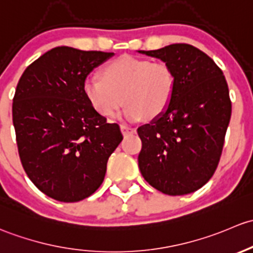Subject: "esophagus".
Wrapping results in <instances>:
<instances>
[{
    "mask_svg": "<svg viewBox=\"0 0 253 253\" xmlns=\"http://www.w3.org/2000/svg\"><path fill=\"white\" fill-rule=\"evenodd\" d=\"M121 130H122V132H123L124 136H126V135H130V134H134V132L136 131V129H135V127L127 126H126V124H122Z\"/></svg>",
    "mask_w": 253,
    "mask_h": 253,
    "instance_id": "1",
    "label": "esophagus"
}]
</instances>
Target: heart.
<instances>
[{
	"label": "heart",
	"instance_id": "obj_1",
	"mask_svg": "<svg viewBox=\"0 0 253 253\" xmlns=\"http://www.w3.org/2000/svg\"><path fill=\"white\" fill-rule=\"evenodd\" d=\"M174 90L175 77L169 64L132 56L109 62L101 70V78H86L83 84L85 97L100 116L114 117L124 101V117L129 121L161 116Z\"/></svg>",
	"mask_w": 253,
	"mask_h": 253
}]
</instances>
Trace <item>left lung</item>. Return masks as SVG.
Masks as SVG:
<instances>
[{
  "instance_id": "obj_1",
  "label": "left lung",
  "mask_w": 253,
  "mask_h": 253,
  "mask_svg": "<svg viewBox=\"0 0 253 253\" xmlns=\"http://www.w3.org/2000/svg\"><path fill=\"white\" fill-rule=\"evenodd\" d=\"M139 52L169 64L175 77L168 108L137 129L140 171L163 194H191L219 163L231 116L228 84L214 61L187 43Z\"/></svg>"
}]
</instances>
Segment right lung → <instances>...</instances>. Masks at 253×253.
Wrapping results in <instances>:
<instances>
[{"label":"right lung","mask_w":253,"mask_h":253,"mask_svg":"<svg viewBox=\"0 0 253 253\" xmlns=\"http://www.w3.org/2000/svg\"><path fill=\"white\" fill-rule=\"evenodd\" d=\"M113 52L54 47L30 64L13 98V126L25 173L40 191L78 202L102 184L107 161L123 140L90 106L83 84Z\"/></svg>","instance_id":"right-lung-1"}]
</instances>
